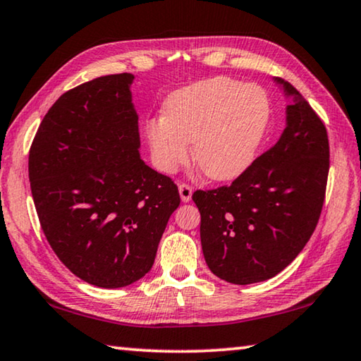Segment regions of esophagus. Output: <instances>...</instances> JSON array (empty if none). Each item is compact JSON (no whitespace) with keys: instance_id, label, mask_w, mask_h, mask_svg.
<instances>
[{"instance_id":"34e87169","label":"esophagus","mask_w":361,"mask_h":361,"mask_svg":"<svg viewBox=\"0 0 361 361\" xmlns=\"http://www.w3.org/2000/svg\"><path fill=\"white\" fill-rule=\"evenodd\" d=\"M178 191H180V197H181L183 202H189V200H191V197H192V188L191 186L186 185V183H180Z\"/></svg>"}]
</instances>
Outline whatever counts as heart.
<instances>
[{
    "label": "heart",
    "mask_w": 361,
    "mask_h": 361,
    "mask_svg": "<svg viewBox=\"0 0 361 361\" xmlns=\"http://www.w3.org/2000/svg\"><path fill=\"white\" fill-rule=\"evenodd\" d=\"M267 119L269 102L259 87L212 78L170 95L164 118L146 122L145 133L161 172L185 166L194 142V161L207 178L226 181L252 164Z\"/></svg>",
    "instance_id": "1"
}]
</instances>
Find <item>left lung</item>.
<instances>
[{
	"mask_svg": "<svg viewBox=\"0 0 361 361\" xmlns=\"http://www.w3.org/2000/svg\"><path fill=\"white\" fill-rule=\"evenodd\" d=\"M276 82L291 99L277 143L229 186L192 194L207 266L235 285L282 272L309 242L325 202L326 127L290 82Z\"/></svg>",
	"mask_w": 361,
	"mask_h": 361,
	"instance_id": "1",
	"label": "left lung"
}]
</instances>
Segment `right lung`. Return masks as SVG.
<instances>
[{
  "label": "right lung",
  "mask_w": 361,
  "mask_h": 361,
  "mask_svg": "<svg viewBox=\"0 0 361 361\" xmlns=\"http://www.w3.org/2000/svg\"><path fill=\"white\" fill-rule=\"evenodd\" d=\"M133 75H108L65 92L39 124L28 176L42 232L84 282L121 288L154 264L178 209L172 178L140 159Z\"/></svg>",
  "instance_id": "add662e5"
}]
</instances>
